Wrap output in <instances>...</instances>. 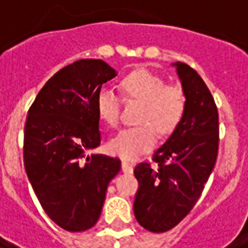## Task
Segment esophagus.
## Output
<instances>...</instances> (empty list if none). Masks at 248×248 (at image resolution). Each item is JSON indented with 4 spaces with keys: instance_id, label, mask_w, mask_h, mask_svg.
<instances>
[{
    "instance_id": "obj_1",
    "label": "esophagus",
    "mask_w": 248,
    "mask_h": 248,
    "mask_svg": "<svg viewBox=\"0 0 248 248\" xmlns=\"http://www.w3.org/2000/svg\"><path fill=\"white\" fill-rule=\"evenodd\" d=\"M133 170H134V169H133V166L130 165L129 162L122 161V171L127 172V174H131V172H133Z\"/></svg>"
}]
</instances>
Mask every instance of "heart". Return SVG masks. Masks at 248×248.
<instances>
[{"label":"heart","instance_id":"heart-1","mask_svg":"<svg viewBox=\"0 0 248 248\" xmlns=\"http://www.w3.org/2000/svg\"><path fill=\"white\" fill-rule=\"evenodd\" d=\"M121 86L129 101L143 105L138 117L140 124L122 130L108 140V147L114 155L131 161L154 147L155 131L169 135L177 129L186 111L187 97L181 85H167L163 77L146 69L131 71ZM97 111L108 126H118L121 101L111 89L105 87L98 93Z\"/></svg>","mask_w":248,"mask_h":248}]
</instances>
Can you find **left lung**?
<instances>
[{"mask_svg": "<svg viewBox=\"0 0 248 248\" xmlns=\"http://www.w3.org/2000/svg\"><path fill=\"white\" fill-rule=\"evenodd\" d=\"M187 97L181 124L154 153L153 161L134 169L140 183L134 214L151 232L175 227L195 206L213 171L219 145V115L202 77L183 62L172 63Z\"/></svg>", "mask_w": 248, "mask_h": 248, "instance_id": "left-lung-1", "label": "left lung"}]
</instances>
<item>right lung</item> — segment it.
I'll use <instances>...</instances> for the list:
<instances>
[{
	"label": "right lung",
	"instance_id": "obj_1",
	"mask_svg": "<svg viewBox=\"0 0 248 248\" xmlns=\"http://www.w3.org/2000/svg\"><path fill=\"white\" fill-rule=\"evenodd\" d=\"M117 71L102 60H79L57 71L30 106L24 163L47 217L70 232L97 223L118 158L92 154L101 143L97 97Z\"/></svg>",
	"mask_w": 248,
	"mask_h": 248
}]
</instances>
